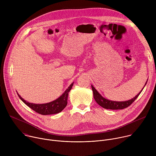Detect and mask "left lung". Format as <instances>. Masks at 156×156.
Returning a JSON list of instances; mask_svg holds the SVG:
<instances>
[{
    "mask_svg": "<svg viewBox=\"0 0 156 156\" xmlns=\"http://www.w3.org/2000/svg\"><path fill=\"white\" fill-rule=\"evenodd\" d=\"M145 83V85L147 83ZM91 87H92V90L93 91V96L94 98L96 101V102L101 107H102L106 109H111V110H118V109H123L125 108L128 107V106H129L133 102H134L136 99L139 96V95L140 94V93H141V91H143V90L135 97L133 98V99H130V100H128L126 101H110L108 99H107L104 98H103L99 93L98 91L96 90V89L93 87V85H91Z\"/></svg>",
    "mask_w": 156,
    "mask_h": 156,
    "instance_id": "8db88e82",
    "label": "left lung"
}]
</instances>
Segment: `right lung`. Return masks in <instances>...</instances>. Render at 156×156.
<instances>
[{
  "label": "right lung",
  "instance_id": "obj_1",
  "mask_svg": "<svg viewBox=\"0 0 156 156\" xmlns=\"http://www.w3.org/2000/svg\"><path fill=\"white\" fill-rule=\"evenodd\" d=\"M73 85V83H72L70 86H69L68 89H66V91L57 99L54 101L50 102L46 104H33L30 103L29 102H27L25 99L22 98L18 93V96L20 99L23 101L27 105H28L30 108L33 109L37 113L46 115H51L55 114L60 112L67 105V99L69 93L71 90V89Z\"/></svg>",
  "mask_w": 156,
  "mask_h": 156
}]
</instances>
